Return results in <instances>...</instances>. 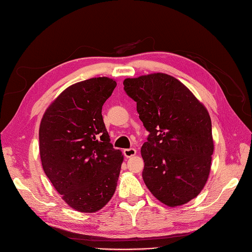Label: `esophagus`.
I'll list each match as a JSON object with an SVG mask.
<instances>
[{
    "instance_id": "1",
    "label": "esophagus",
    "mask_w": 252,
    "mask_h": 252,
    "mask_svg": "<svg viewBox=\"0 0 252 252\" xmlns=\"http://www.w3.org/2000/svg\"><path fill=\"white\" fill-rule=\"evenodd\" d=\"M123 154L126 158H131L133 156H135L136 154V150L134 148H127V149H124Z\"/></svg>"
}]
</instances>
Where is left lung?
Instances as JSON below:
<instances>
[{
  "label": "left lung",
  "mask_w": 252,
  "mask_h": 252,
  "mask_svg": "<svg viewBox=\"0 0 252 252\" xmlns=\"http://www.w3.org/2000/svg\"><path fill=\"white\" fill-rule=\"evenodd\" d=\"M123 84L149 132L141 149L145 184L169 207L188 203L202 191L210 172L213 140L207 109L184 84L166 73Z\"/></svg>",
  "instance_id": "left-lung-1"
}]
</instances>
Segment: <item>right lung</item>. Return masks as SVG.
I'll return each mask as SVG.
<instances>
[{"label":"right lung","instance_id":"obj_1","mask_svg":"<svg viewBox=\"0 0 252 252\" xmlns=\"http://www.w3.org/2000/svg\"><path fill=\"white\" fill-rule=\"evenodd\" d=\"M117 82L93 78L66 88L45 111L39 140L44 172L80 212L103 208L117 188L123 156L114 149L102 107Z\"/></svg>","mask_w":252,"mask_h":252}]
</instances>
